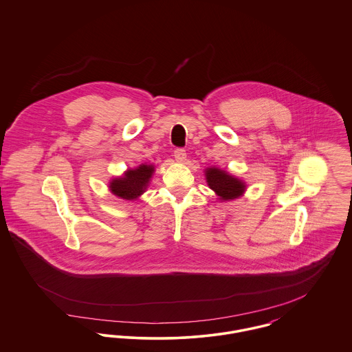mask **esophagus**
<instances>
[{"label":"esophagus","instance_id":"esophagus-1","mask_svg":"<svg viewBox=\"0 0 352 352\" xmlns=\"http://www.w3.org/2000/svg\"><path fill=\"white\" fill-rule=\"evenodd\" d=\"M174 158H175L177 162L182 164L186 161V151L184 149H175L174 151Z\"/></svg>","mask_w":352,"mask_h":352}]
</instances>
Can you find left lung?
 <instances>
[{"mask_svg":"<svg viewBox=\"0 0 352 352\" xmlns=\"http://www.w3.org/2000/svg\"><path fill=\"white\" fill-rule=\"evenodd\" d=\"M206 182L208 187L215 191L219 201H228L243 197L247 190V184L240 178L230 174L227 170L210 166L204 170Z\"/></svg>","mask_w":352,"mask_h":352,"instance_id":"obj_1","label":"left lung"}]
</instances>
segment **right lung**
<instances>
[{
  "label": "right lung",
  "instance_id": "obj_1",
  "mask_svg": "<svg viewBox=\"0 0 352 352\" xmlns=\"http://www.w3.org/2000/svg\"><path fill=\"white\" fill-rule=\"evenodd\" d=\"M154 171L155 166L146 164H141L137 168H128L122 175L112 178L108 184V188L118 198L125 201H135L146 191Z\"/></svg>",
  "mask_w": 352,
  "mask_h": 352
}]
</instances>
